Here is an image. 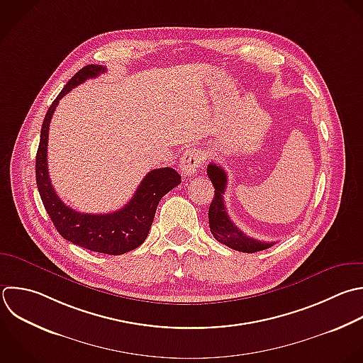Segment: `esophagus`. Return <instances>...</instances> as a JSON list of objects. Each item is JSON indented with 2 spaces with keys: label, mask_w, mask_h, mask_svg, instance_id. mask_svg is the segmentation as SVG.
Masks as SVG:
<instances>
[{
  "label": "esophagus",
  "mask_w": 363,
  "mask_h": 363,
  "mask_svg": "<svg viewBox=\"0 0 363 363\" xmlns=\"http://www.w3.org/2000/svg\"><path fill=\"white\" fill-rule=\"evenodd\" d=\"M204 162V155L196 147H189L180 159V170L184 176H194Z\"/></svg>",
  "instance_id": "1"
}]
</instances>
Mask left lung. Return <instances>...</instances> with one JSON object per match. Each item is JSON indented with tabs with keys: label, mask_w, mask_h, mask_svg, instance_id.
I'll list each match as a JSON object with an SVG mask.
<instances>
[{
	"label": "left lung",
	"mask_w": 363,
	"mask_h": 363,
	"mask_svg": "<svg viewBox=\"0 0 363 363\" xmlns=\"http://www.w3.org/2000/svg\"><path fill=\"white\" fill-rule=\"evenodd\" d=\"M207 174L214 186V197L208 208L210 231L214 238L218 242L241 252H257L274 245V242L258 241L245 235L228 217L223 197L227 187V173L224 169L210 163L207 167Z\"/></svg>",
	"instance_id": "8db88e82"
}]
</instances>
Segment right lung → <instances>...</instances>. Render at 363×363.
<instances>
[{"label": "right lung", "instance_id": "add662e5", "mask_svg": "<svg viewBox=\"0 0 363 363\" xmlns=\"http://www.w3.org/2000/svg\"><path fill=\"white\" fill-rule=\"evenodd\" d=\"M106 71L102 65H86L77 72L65 85L61 94L50 106L37 152L35 176L44 207L58 233L68 241L109 255H121L138 248L145 242L160 199L182 183V176L172 167H162L149 172L140 182L130 201L121 210L108 214L79 213L68 207L55 193L48 173V130L51 118L60 99L75 86L89 78H96Z\"/></svg>", "mask_w": 363, "mask_h": 363}]
</instances>
